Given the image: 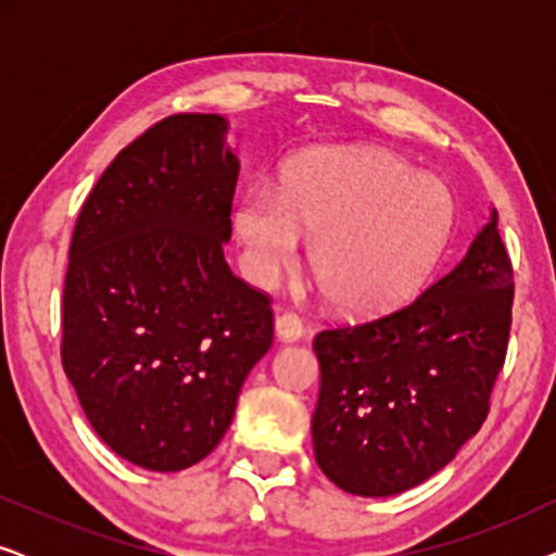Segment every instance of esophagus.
Here are the masks:
<instances>
[{"mask_svg":"<svg viewBox=\"0 0 556 556\" xmlns=\"http://www.w3.org/2000/svg\"><path fill=\"white\" fill-rule=\"evenodd\" d=\"M276 333L280 341H295L303 337V321L293 311H280L276 316Z\"/></svg>","mask_w":556,"mask_h":556,"instance_id":"1","label":"esophagus"}]
</instances>
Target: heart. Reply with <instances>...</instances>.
I'll use <instances>...</instances> for the list:
<instances>
[{
    "mask_svg": "<svg viewBox=\"0 0 556 556\" xmlns=\"http://www.w3.org/2000/svg\"><path fill=\"white\" fill-rule=\"evenodd\" d=\"M447 187L375 149L316 151L288 166L278 197L250 189L232 210L242 268L273 286L314 238L311 270L349 316H382L425 286L453 232Z\"/></svg>",
    "mask_w": 556,
    "mask_h": 556,
    "instance_id": "obj_1",
    "label": "heart"
}]
</instances>
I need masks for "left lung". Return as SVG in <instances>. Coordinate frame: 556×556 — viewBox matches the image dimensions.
I'll use <instances>...</instances> for the list:
<instances>
[{
	"label": "left lung",
	"mask_w": 556,
	"mask_h": 556,
	"mask_svg": "<svg viewBox=\"0 0 556 556\" xmlns=\"http://www.w3.org/2000/svg\"><path fill=\"white\" fill-rule=\"evenodd\" d=\"M511 306L514 268L493 212L468 255L415 301L318 331L311 430L324 476L379 498L447 466L489 417Z\"/></svg>",
	"instance_id": "8db88e82"
}]
</instances>
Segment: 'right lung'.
Listing matches in <instances>:
<instances>
[{
	"label": "right lung",
	"instance_id": "add662e5",
	"mask_svg": "<svg viewBox=\"0 0 556 556\" xmlns=\"http://www.w3.org/2000/svg\"><path fill=\"white\" fill-rule=\"evenodd\" d=\"M212 113L134 139L83 202L63 288V369L98 438L134 466L185 470L230 428L273 344L270 295L225 263L240 164Z\"/></svg>",
	"mask_w": 556,
	"mask_h": 556
}]
</instances>
